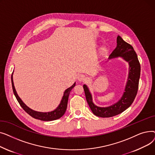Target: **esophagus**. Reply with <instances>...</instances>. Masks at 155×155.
I'll return each mask as SVG.
<instances>
[{
	"label": "esophagus",
	"instance_id": "obj_1",
	"mask_svg": "<svg viewBox=\"0 0 155 155\" xmlns=\"http://www.w3.org/2000/svg\"><path fill=\"white\" fill-rule=\"evenodd\" d=\"M77 78H78V80L80 81V82H83V81L85 80L86 79L85 76L84 74H79Z\"/></svg>",
	"mask_w": 155,
	"mask_h": 155
}]
</instances>
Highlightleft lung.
<instances>
[{
    "mask_svg": "<svg viewBox=\"0 0 155 155\" xmlns=\"http://www.w3.org/2000/svg\"><path fill=\"white\" fill-rule=\"evenodd\" d=\"M121 57L129 64V73L124 92L120 99L110 106L101 107L95 105L92 94L87 85H84L87 103L94 114L101 117H110L124 112L131 106L136 96L140 77L141 67L133 46L120 36L117 38V46L110 54L109 59Z\"/></svg>",
    "mask_w": 155,
    "mask_h": 155,
    "instance_id": "obj_1",
    "label": "left lung"
}]
</instances>
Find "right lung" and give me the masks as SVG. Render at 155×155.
<instances>
[{
  "mask_svg": "<svg viewBox=\"0 0 155 155\" xmlns=\"http://www.w3.org/2000/svg\"><path fill=\"white\" fill-rule=\"evenodd\" d=\"M11 82H12V90L14 92V94L15 96L16 99L18 100V102L19 103L22 108L31 117H32L35 119H39L41 120H44V121L54 120L60 118L61 117H62L64 115V114L65 111H66L67 107V104H68L69 94L70 93V91H71V89L75 86V82L70 87L68 88L67 89L65 90V91L64 92V94H63V96L61 99V101L59 105L57 107V108L56 109H54V110L51 111V112H38V111H36V110H34L30 109L22 102V101L19 95H18L17 92H16V91H15L14 85L12 75L11 77Z\"/></svg>",
  "mask_w": 155,
  "mask_h": 155,
  "instance_id": "obj_1",
  "label": "right lung"
}]
</instances>
